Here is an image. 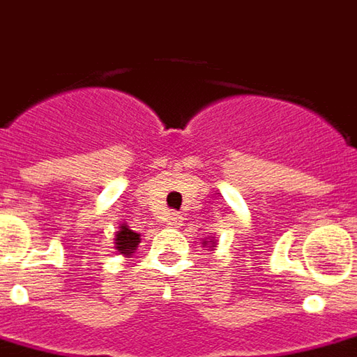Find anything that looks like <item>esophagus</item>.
<instances>
[{
    "label": "esophagus",
    "mask_w": 357,
    "mask_h": 357,
    "mask_svg": "<svg viewBox=\"0 0 357 357\" xmlns=\"http://www.w3.org/2000/svg\"><path fill=\"white\" fill-rule=\"evenodd\" d=\"M166 223L167 225H172V227H179V225H181V217H179L178 213H167Z\"/></svg>",
    "instance_id": "34e87169"
}]
</instances>
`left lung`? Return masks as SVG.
<instances>
[{"instance_id":"8db88e82","label":"left lung","mask_w":357,"mask_h":357,"mask_svg":"<svg viewBox=\"0 0 357 357\" xmlns=\"http://www.w3.org/2000/svg\"><path fill=\"white\" fill-rule=\"evenodd\" d=\"M207 243H209V245H213V243H215V241H205V245H207Z\"/></svg>"}]
</instances>
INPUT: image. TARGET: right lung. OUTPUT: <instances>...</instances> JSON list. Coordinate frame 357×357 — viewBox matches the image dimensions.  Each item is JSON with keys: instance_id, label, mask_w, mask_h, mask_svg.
<instances>
[{"instance_id": "obj_1", "label": "right lung", "mask_w": 357, "mask_h": 357, "mask_svg": "<svg viewBox=\"0 0 357 357\" xmlns=\"http://www.w3.org/2000/svg\"><path fill=\"white\" fill-rule=\"evenodd\" d=\"M116 249L122 255H130V252L136 251L138 243H140V235L130 231L128 225H120V231L116 233Z\"/></svg>"}]
</instances>
